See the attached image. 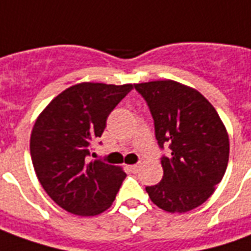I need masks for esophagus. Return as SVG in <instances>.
I'll return each mask as SVG.
<instances>
[{
  "label": "esophagus",
  "instance_id": "34e87169",
  "mask_svg": "<svg viewBox=\"0 0 251 251\" xmlns=\"http://www.w3.org/2000/svg\"><path fill=\"white\" fill-rule=\"evenodd\" d=\"M129 169H130L131 172H138V169H140V164H133V165H129Z\"/></svg>",
  "mask_w": 251,
  "mask_h": 251
}]
</instances>
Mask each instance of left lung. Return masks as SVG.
<instances>
[{
  "mask_svg": "<svg viewBox=\"0 0 251 251\" xmlns=\"http://www.w3.org/2000/svg\"><path fill=\"white\" fill-rule=\"evenodd\" d=\"M154 120L163 180L147 187L154 204L167 212H187L203 204L225 176L230 141L215 107L195 90L171 79L134 84Z\"/></svg>",
  "mask_w": 251,
  "mask_h": 251,
  "instance_id": "8db88e82",
  "label": "left lung"
}]
</instances>
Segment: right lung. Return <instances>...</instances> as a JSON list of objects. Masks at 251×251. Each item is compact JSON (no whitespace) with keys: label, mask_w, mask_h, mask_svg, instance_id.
<instances>
[{"label":"right lung","mask_w":251,"mask_h":251,"mask_svg":"<svg viewBox=\"0 0 251 251\" xmlns=\"http://www.w3.org/2000/svg\"><path fill=\"white\" fill-rule=\"evenodd\" d=\"M133 84L83 82L66 88L37 117L30 157L48 196L74 215H99L113 204L126 174L121 167L87 161L107 117Z\"/></svg>","instance_id":"right-lung-1"}]
</instances>
